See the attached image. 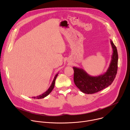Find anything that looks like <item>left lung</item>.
<instances>
[{"label":"left lung","instance_id":"8db88e82","mask_svg":"<svg viewBox=\"0 0 130 130\" xmlns=\"http://www.w3.org/2000/svg\"><path fill=\"white\" fill-rule=\"evenodd\" d=\"M110 44L113 49L112 60L107 70L102 75L92 77L83 69L73 67L74 82L83 93H96L111 85L114 80L117 72L118 55L116 47L112 40H110Z\"/></svg>","mask_w":130,"mask_h":130}]
</instances>
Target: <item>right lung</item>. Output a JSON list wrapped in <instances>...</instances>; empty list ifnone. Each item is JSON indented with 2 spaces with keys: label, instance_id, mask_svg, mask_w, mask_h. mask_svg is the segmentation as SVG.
<instances>
[{
  "label": "right lung",
  "instance_id": "add662e5",
  "mask_svg": "<svg viewBox=\"0 0 130 130\" xmlns=\"http://www.w3.org/2000/svg\"><path fill=\"white\" fill-rule=\"evenodd\" d=\"M58 74H59V73H58L57 74V75L55 76V77H54V79H53V81H52V83H51L50 86L49 87V88L48 89V90H47L46 91H45V92H44V93H43V94H42V95H41L38 96H36V97H33V98H34V99H40L44 98L46 97V96H47L50 93V92H51V91L52 90V89H53V88H54V87L55 81V80H56V79H57V76H58Z\"/></svg>",
  "mask_w": 130,
  "mask_h": 130
}]
</instances>
